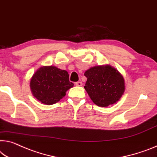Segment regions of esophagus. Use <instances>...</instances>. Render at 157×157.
<instances>
[{
    "mask_svg": "<svg viewBox=\"0 0 157 157\" xmlns=\"http://www.w3.org/2000/svg\"><path fill=\"white\" fill-rule=\"evenodd\" d=\"M75 85L76 86H82V85H83V83H82V82H81V81H78V82H76Z\"/></svg>",
    "mask_w": 157,
    "mask_h": 157,
    "instance_id": "34e87169",
    "label": "esophagus"
}]
</instances>
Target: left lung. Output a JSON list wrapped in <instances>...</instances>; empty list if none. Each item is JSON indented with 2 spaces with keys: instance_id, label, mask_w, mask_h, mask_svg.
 I'll list each match as a JSON object with an SVG mask.
<instances>
[{
  "instance_id": "obj_1",
  "label": "left lung",
  "mask_w": 157,
  "mask_h": 157,
  "mask_svg": "<svg viewBox=\"0 0 157 157\" xmlns=\"http://www.w3.org/2000/svg\"><path fill=\"white\" fill-rule=\"evenodd\" d=\"M87 81L84 88L99 107H108L119 101L125 92L121 74L109 64L91 67L84 73Z\"/></svg>"
}]
</instances>
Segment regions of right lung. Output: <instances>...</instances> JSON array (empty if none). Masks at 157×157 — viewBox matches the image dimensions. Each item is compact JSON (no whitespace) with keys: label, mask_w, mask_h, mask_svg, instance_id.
<instances>
[{"label":"right lung","mask_w":157,"mask_h":157,"mask_svg":"<svg viewBox=\"0 0 157 157\" xmlns=\"http://www.w3.org/2000/svg\"><path fill=\"white\" fill-rule=\"evenodd\" d=\"M69 77L67 71L55 66L41 67L31 78V91L41 103L53 105L64 98L67 91L74 86Z\"/></svg>","instance_id":"add662e5"}]
</instances>
